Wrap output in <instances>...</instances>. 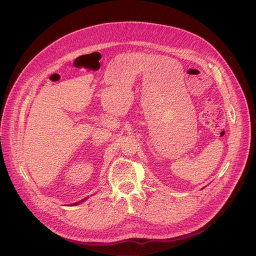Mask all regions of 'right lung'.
I'll use <instances>...</instances> for the list:
<instances>
[{
    "label": "right lung",
    "mask_w": 256,
    "mask_h": 256,
    "mask_svg": "<svg viewBox=\"0 0 256 256\" xmlns=\"http://www.w3.org/2000/svg\"><path fill=\"white\" fill-rule=\"evenodd\" d=\"M84 200H85V199H84ZM84 200H82V201H80V202H78V203H74V204H72V205H76V204H80V203H81V202H83Z\"/></svg>",
    "instance_id": "1"
}]
</instances>
